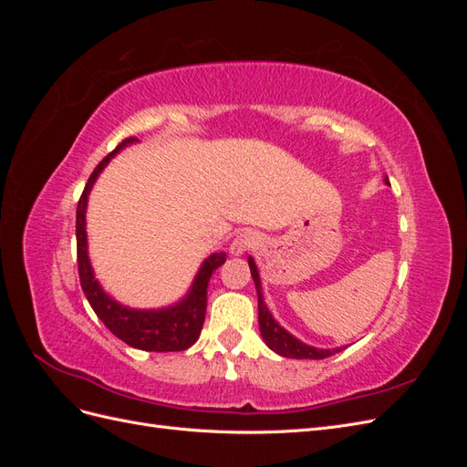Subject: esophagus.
Wrapping results in <instances>:
<instances>
[{
  "label": "esophagus",
  "instance_id": "esophagus-1",
  "mask_svg": "<svg viewBox=\"0 0 467 467\" xmlns=\"http://www.w3.org/2000/svg\"><path fill=\"white\" fill-rule=\"evenodd\" d=\"M257 244H259V235L255 232H244V234L235 235V239L230 244V253L232 255L239 257V255H244L245 251L255 247Z\"/></svg>",
  "mask_w": 467,
  "mask_h": 467
}]
</instances>
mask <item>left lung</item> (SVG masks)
Masks as SVG:
<instances>
[{
	"label": "left lung",
	"mask_w": 467,
	"mask_h": 467,
	"mask_svg": "<svg viewBox=\"0 0 467 467\" xmlns=\"http://www.w3.org/2000/svg\"><path fill=\"white\" fill-rule=\"evenodd\" d=\"M386 185H389L388 177H384ZM249 268H251V276L253 282H255L257 288V298H259V329L265 345L275 350L276 355L286 357V358H298V360H319V358H327L333 357L335 352H341L343 347L337 348H317L312 345L302 343L300 338H296L292 333H288L282 325L273 317V314L268 312V307L263 300V286H261V276L257 271V265L253 261V257L247 259Z\"/></svg>",
	"instance_id": "1"
}]
</instances>
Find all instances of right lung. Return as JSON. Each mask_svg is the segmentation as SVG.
<instances>
[{
    "instance_id": "add662e5",
    "label": "right lung",
    "mask_w": 467,
    "mask_h": 467,
    "mask_svg": "<svg viewBox=\"0 0 467 467\" xmlns=\"http://www.w3.org/2000/svg\"><path fill=\"white\" fill-rule=\"evenodd\" d=\"M138 142V138H126L122 144L112 150L107 158L95 167L86 189L81 192L76 212V237H78V268H79V282L83 294L93 307L97 317L105 323V327L117 335L120 341L140 350L150 352H175L185 350L196 343L199 338L204 316H206V294L208 282L214 275L216 268L225 263V253H212L206 257L194 275L189 292L182 296L171 306L158 307V309H138L117 302L109 296L103 286L95 278L89 249H88V232H86V212L89 192L95 185L97 177L101 175L103 169L115 155L126 146Z\"/></svg>"
}]
</instances>
